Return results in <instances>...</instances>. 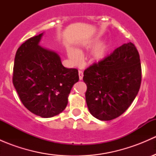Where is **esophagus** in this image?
<instances>
[{
  "instance_id": "esophagus-1",
  "label": "esophagus",
  "mask_w": 156,
  "mask_h": 156,
  "mask_svg": "<svg viewBox=\"0 0 156 156\" xmlns=\"http://www.w3.org/2000/svg\"><path fill=\"white\" fill-rule=\"evenodd\" d=\"M78 75H79V79L82 80L83 79V76H84L82 71H78Z\"/></svg>"
}]
</instances>
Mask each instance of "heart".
I'll return each mask as SVG.
<instances>
[{
    "label": "heart",
    "mask_w": 156,
    "mask_h": 156,
    "mask_svg": "<svg viewBox=\"0 0 156 156\" xmlns=\"http://www.w3.org/2000/svg\"><path fill=\"white\" fill-rule=\"evenodd\" d=\"M99 41H100V40L97 37L89 39V40L83 42L82 47L90 48V47L94 46V45H97L99 43ZM106 51H107V46L106 45L99 44L94 48V50H92V53H91V55H92L94 59H100L104 57ZM67 52H68L69 58L74 63H78L81 60V53L77 49L72 48V47H69L68 49H67Z\"/></svg>",
    "instance_id": "heart-1"
}]
</instances>
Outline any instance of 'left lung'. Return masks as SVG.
Here are the masks:
<instances>
[{
  "label": "left lung",
  "instance_id": "left-lung-1",
  "mask_svg": "<svg viewBox=\"0 0 156 156\" xmlns=\"http://www.w3.org/2000/svg\"><path fill=\"white\" fill-rule=\"evenodd\" d=\"M140 55L131 42L84 72L87 84L86 102L90 112L101 121H110L123 114L139 92L141 83Z\"/></svg>",
  "mask_w": 156,
  "mask_h": 156
}]
</instances>
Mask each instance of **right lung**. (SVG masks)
Returning a JSON list of instances; mask_svg holds the SVG:
<instances>
[{"mask_svg":"<svg viewBox=\"0 0 156 156\" xmlns=\"http://www.w3.org/2000/svg\"><path fill=\"white\" fill-rule=\"evenodd\" d=\"M43 35L28 39L18 48L12 83L25 107L36 115L51 118L66 107L79 77L76 69L62 66L57 53L40 46Z\"/></svg>","mask_w":156,"mask_h":156,"instance_id":"right-lung-1","label":"right lung"}]
</instances>
